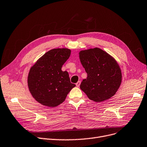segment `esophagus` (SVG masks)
Segmentation results:
<instances>
[{"label": "esophagus", "mask_w": 147, "mask_h": 147, "mask_svg": "<svg viewBox=\"0 0 147 147\" xmlns=\"http://www.w3.org/2000/svg\"><path fill=\"white\" fill-rule=\"evenodd\" d=\"M80 83H81L80 81H78V82H77L76 84V86H77V87H79V86H80Z\"/></svg>", "instance_id": "34e87169"}]
</instances>
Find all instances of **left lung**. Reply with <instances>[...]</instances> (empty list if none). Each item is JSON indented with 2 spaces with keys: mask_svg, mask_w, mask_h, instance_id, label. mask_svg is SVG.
<instances>
[{
  "mask_svg": "<svg viewBox=\"0 0 147 147\" xmlns=\"http://www.w3.org/2000/svg\"><path fill=\"white\" fill-rule=\"evenodd\" d=\"M79 57L88 74L80 88L88 97L99 102L114 96L121 82V70L115 60L98 48L80 51Z\"/></svg>",
  "mask_w": 147,
  "mask_h": 147,
  "instance_id": "8db88e82",
  "label": "left lung"
}]
</instances>
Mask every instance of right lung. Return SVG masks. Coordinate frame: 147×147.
<instances>
[{"label":"right lung","mask_w":147,"mask_h":147,"mask_svg":"<svg viewBox=\"0 0 147 147\" xmlns=\"http://www.w3.org/2000/svg\"><path fill=\"white\" fill-rule=\"evenodd\" d=\"M71 51L53 49L46 52L30 69L28 86L37 102L49 107L63 102L76 84L71 83L67 71L61 68L69 58Z\"/></svg>","instance_id":"obj_1"}]
</instances>
